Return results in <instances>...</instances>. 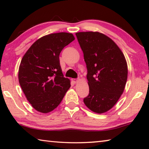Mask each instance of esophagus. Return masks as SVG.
Returning a JSON list of instances; mask_svg holds the SVG:
<instances>
[{"mask_svg": "<svg viewBox=\"0 0 149 149\" xmlns=\"http://www.w3.org/2000/svg\"><path fill=\"white\" fill-rule=\"evenodd\" d=\"M72 82L74 83V84H76V83L78 82V79H72Z\"/></svg>", "mask_w": 149, "mask_h": 149, "instance_id": "34e87169", "label": "esophagus"}]
</instances>
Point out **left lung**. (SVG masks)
<instances>
[{
    "mask_svg": "<svg viewBox=\"0 0 149 149\" xmlns=\"http://www.w3.org/2000/svg\"><path fill=\"white\" fill-rule=\"evenodd\" d=\"M87 68L89 94L84 99L93 112L102 114L116 104L127 79V64L118 45L104 34L95 31L75 33Z\"/></svg>",
    "mask_w": 149,
    "mask_h": 149,
    "instance_id": "obj_1",
    "label": "left lung"
}]
</instances>
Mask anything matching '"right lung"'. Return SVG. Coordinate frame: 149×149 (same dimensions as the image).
<instances>
[{
	"mask_svg": "<svg viewBox=\"0 0 149 149\" xmlns=\"http://www.w3.org/2000/svg\"><path fill=\"white\" fill-rule=\"evenodd\" d=\"M74 39L73 34L65 32L45 35L22 58L19 85L29 102L39 112L46 114L55 109L71 86L70 80L62 74L59 55Z\"/></svg>",
	"mask_w": 149,
	"mask_h": 149,
	"instance_id": "1",
	"label": "right lung"
}]
</instances>
